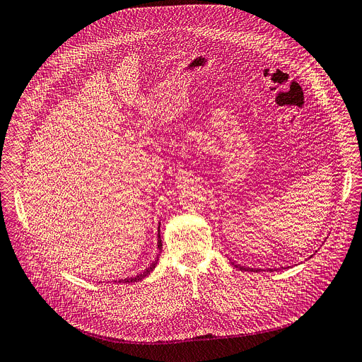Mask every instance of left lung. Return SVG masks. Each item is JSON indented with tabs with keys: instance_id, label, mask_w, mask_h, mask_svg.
<instances>
[{
	"instance_id": "obj_1",
	"label": "left lung",
	"mask_w": 362,
	"mask_h": 362,
	"mask_svg": "<svg viewBox=\"0 0 362 362\" xmlns=\"http://www.w3.org/2000/svg\"><path fill=\"white\" fill-rule=\"evenodd\" d=\"M233 265H235V264H233ZM235 267L239 268V269H242V271H243V269H245V271H249V268H245V267H240V265H235ZM251 271H258V269H251Z\"/></svg>"
}]
</instances>
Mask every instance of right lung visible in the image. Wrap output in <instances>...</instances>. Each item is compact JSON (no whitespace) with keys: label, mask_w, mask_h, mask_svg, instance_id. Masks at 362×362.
Listing matches in <instances>:
<instances>
[{"label":"right lung","mask_w":362,"mask_h":362,"mask_svg":"<svg viewBox=\"0 0 362 362\" xmlns=\"http://www.w3.org/2000/svg\"><path fill=\"white\" fill-rule=\"evenodd\" d=\"M158 249H159V252L156 254V259L146 268V269H144V272H141L139 275H136V276H130V278H124V280H120L119 283H136V281H139V280H142V278H145V276H148L152 271H153V268L156 267V264H158V258H159V255H160V249H162V240H160V235L158 233Z\"/></svg>","instance_id":"1"}]
</instances>
